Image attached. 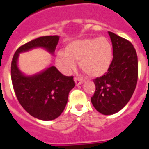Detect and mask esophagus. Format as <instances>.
I'll return each mask as SVG.
<instances>
[{
	"mask_svg": "<svg viewBox=\"0 0 149 149\" xmlns=\"http://www.w3.org/2000/svg\"><path fill=\"white\" fill-rule=\"evenodd\" d=\"M74 81H75V83L77 85H79V84H81L83 83V80L81 79V78H77V77H75L74 78Z\"/></svg>",
	"mask_w": 149,
	"mask_h": 149,
	"instance_id": "obj_1",
	"label": "esophagus"
}]
</instances>
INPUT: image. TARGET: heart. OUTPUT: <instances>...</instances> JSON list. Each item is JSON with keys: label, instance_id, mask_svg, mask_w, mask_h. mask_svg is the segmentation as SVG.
<instances>
[{"label": "heart", "instance_id": "1", "mask_svg": "<svg viewBox=\"0 0 149 149\" xmlns=\"http://www.w3.org/2000/svg\"><path fill=\"white\" fill-rule=\"evenodd\" d=\"M112 60V48L104 37L77 40L68 44L65 52L56 55V62L65 72L76 68V62L92 77H99L109 70Z\"/></svg>", "mask_w": 149, "mask_h": 149}]
</instances>
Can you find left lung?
<instances>
[{
    "label": "left lung",
    "mask_w": 149,
    "mask_h": 149,
    "mask_svg": "<svg viewBox=\"0 0 149 149\" xmlns=\"http://www.w3.org/2000/svg\"><path fill=\"white\" fill-rule=\"evenodd\" d=\"M112 44V63L102 77L94 79L96 90L91 101L104 115H112L128 104L134 93L138 78L136 49L130 41L109 32Z\"/></svg>",
    "instance_id": "obj_1"
}]
</instances>
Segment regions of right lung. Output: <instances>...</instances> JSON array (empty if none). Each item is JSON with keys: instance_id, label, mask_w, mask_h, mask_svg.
<instances>
[{"instance_id": "right-lung-1", "label": "right lung", "mask_w": 149, "mask_h": 149, "mask_svg": "<svg viewBox=\"0 0 149 149\" xmlns=\"http://www.w3.org/2000/svg\"><path fill=\"white\" fill-rule=\"evenodd\" d=\"M58 41V36L36 38L18 48L12 61V83L18 101L28 113L41 120H52L61 114L68 93L75 87L73 77L63 75L55 66L25 76L18 68V56L21 52L39 47L53 54Z\"/></svg>"}]
</instances>
